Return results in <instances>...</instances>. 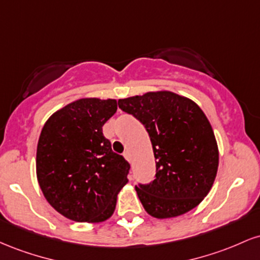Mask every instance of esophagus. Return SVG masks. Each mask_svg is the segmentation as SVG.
<instances>
[{
	"label": "esophagus",
	"instance_id": "34e87169",
	"mask_svg": "<svg viewBox=\"0 0 260 260\" xmlns=\"http://www.w3.org/2000/svg\"><path fill=\"white\" fill-rule=\"evenodd\" d=\"M123 156L126 157V160H127V161H129V162H131V161H132V157H131V154H129V151H124Z\"/></svg>",
	"mask_w": 260,
	"mask_h": 260
}]
</instances>
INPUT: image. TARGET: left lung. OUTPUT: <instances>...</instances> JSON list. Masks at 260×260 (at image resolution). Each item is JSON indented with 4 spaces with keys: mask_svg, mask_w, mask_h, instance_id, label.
Listing matches in <instances>:
<instances>
[{
    "mask_svg": "<svg viewBox=\"0 0 260 260\" xmlns=\"http://www.w3.org/2000/svg\"><path fill=\"white\" fill-rule=\"evenodd\" d=\"M150 137L156 174L136 186L149 215L175 217L192 210L210 190L219 166L213 128L201 107L171 91L147 92L118 100Z\"/></svg>",
    "mask_w": 260,
    "mask_h": 260,
    "instance_id": "obj_1",
    "label": "left lung"
}]
</instances>
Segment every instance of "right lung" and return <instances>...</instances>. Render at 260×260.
Returning a JSON list of instances; mask_svg holds the SVG:
<instances>
[{
    "label": "right lung",
    "mask_w": 260,
    "mask_h": 260,
    "mask_svg": "<svg viewBox=\"0 0 260 260\" xmlns=\"http://www.w3.org/2000/svg\"><path fill=\"white\" fill-rule=\"evenodd\" d=\"M117 111L112 99H79L55 112L41 131L37 176L46 201L78 222H100L116 208L131 165L113 153L103 126Z\"/></svg>",
    "instance_id": "1"
}]
</instances>
